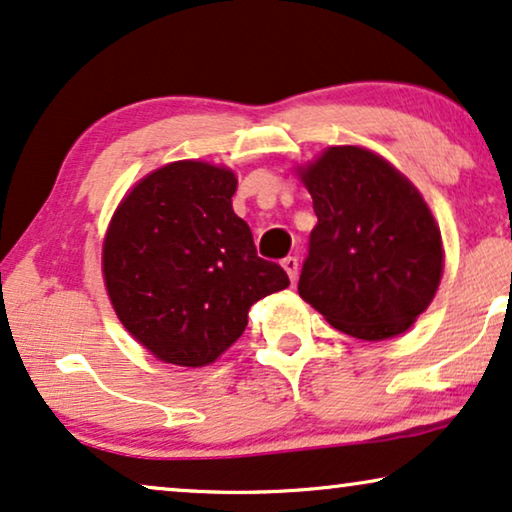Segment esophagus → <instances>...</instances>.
Returning <instances> with one entry per match:
<instances>
[{
    "instance_id": "esophagus-1",
    "label": "esophagus",
    "mask_w": 512,
    "mask_h": 512,
    "mask_svg": "<svg viewBox=\"0 0 512 512\" xmlns=\"http://www.w3.org/2000/svg\"><path fill=\"white\" fill-rule=\"evenodd\" d=\"M282 265H284L286 275H289L291 282H296V279H298V270H300V265H298V258H296V256H286L284 261H282Z\"/></svg>"
}]
</instances>
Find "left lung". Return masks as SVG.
<instances>
[{"mask_svg": "<svg viewBox=\"0 0 512 512\" xmlns=\"http://www.w3.org/2000/svg\"><path fill=\"white\" fill-rule=\"evenodd\" d=\"M300 179L317 214L300 298L352 338L408 331L443 275L440 228L422 195L361 146H331Z\"/></svg>", "mask_w": 512, "mask_h": 512, "instance_id": "8db88e82", "label": "left lung"}]
</instances>
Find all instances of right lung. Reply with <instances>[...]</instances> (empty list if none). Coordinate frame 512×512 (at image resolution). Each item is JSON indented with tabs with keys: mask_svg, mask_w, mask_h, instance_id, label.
I'll use <instances>...</instances> for the list:
<instances>
[{
	"mask_svg": "<svg viewBox=\"0 0 512 512\" xmlns=\"http://www.w3.org/2000/svg\"><path fill=\"white\" fill-rule=\"evenodd\" d=\"M235 174L179 160L144 177L118 205L102 249L111 305L139 345L174 366L219 359L247 328L249 307L289 286L256 254L233 212Z\"/></svg>",
	"mask_w": 512,
	"mask_h": 512,
	"instance_id": "obj_1",
	"label": "right lung"
}]
</instances>
